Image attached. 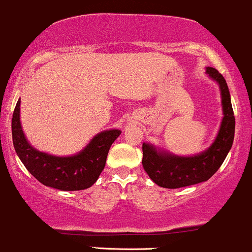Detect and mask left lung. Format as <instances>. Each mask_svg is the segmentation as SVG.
Returning a JSON list of instances; mask_svg holds the SVG:
<instances>
[{"instance_id":"8db88e82","label":"left lung","mask_w":252,"mask_h":252,"mask_svg":"<svg viewBox=\"0 0 252 252\" xmlns=\"http://www.w3.org/2000/svg\"><path fill=\"white\" fill-rule=\"evenodd\" d=\"M207 73L219 84L221 90L223 118L219 134L214 143L206 152L188 158L158 152L153 146L143 143V168L152 181L159 187L177 189L208 181L219 170L232 147L236 120L227 84L217 69L207 68Z\"/></svg>"}]
</instances>
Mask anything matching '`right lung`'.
I'll use <instances>...</instances> for the list:
<instances>
[{
  "label": "right lung",
  "instance_id": "add662e5",
  "mask_svg": "<svg viewBox=\"0 0 252 252\" xmlns=\"http://www.w3.org/2000/svg\"><path fill=\"white\" fill-rule=\"evenodd\" d=\"M120 134L116 129L100 132L76 156H49L27 142L20 124V99L13 112V145L25 167L41 184L64 191L84 190L95 183L105 167L109 149Z\"/></svg>",
  "mask_w": 252,
  "mask_h": 252
}]
</instances>
